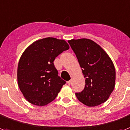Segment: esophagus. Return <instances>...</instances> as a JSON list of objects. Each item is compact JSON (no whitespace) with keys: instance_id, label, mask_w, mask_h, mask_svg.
<instances>
[{"instance_id":"esophagus-1","label":"esophagus","mask_w":130,"mask_h":130,"mask_svg":"<svg viewBox=\"0 0 130 130\" xmlns=\"http://www.w3.org/2000/svg\"><path fill=\"white\" fill-rule=\"evenodd\" d=\"M67 83H68V85H71V83H72V80H68V81L67 82Z\"/></svg>"}]
</instances>
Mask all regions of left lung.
<instances>
[{
	"label": "left lung",
	"instance_id": "left-lung-1",
	"mask_svg": "<svg viewBox=\"0 0 130 130\" xmlns=\"http://www.w3.org/2000/svg\"><path fill=\"white\" fill-rule=\"evenodd\" d=\"M75 54L85 78V87L76 95L83 104L97 106L105 102L115 87L116 70L105 52L89 39L68 41Z\"/></svg>",
	"mask_w": 130,
	"mask_h": 130
}]
</instances>
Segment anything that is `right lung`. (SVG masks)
Instances as JSON below:
<instances>
[{
  "mask_svg": "<svg viewBox=\"0 0 130 130\" xmlns=\"http://www.w3.org/2000/svg\"><path fill=\"white\" fill-rule=\"evenodd\" d=\"M68 49L69 45L63 39L46 37L34 42L23 53L17 68V80L24 97L31 104H48L65 85L54 61Z\"/></svg>",
  "mask_w": 130,
  "mask_h": 130,
  "instance_id": "obj_1",
  "label": "right lung"
}]
</instances>
